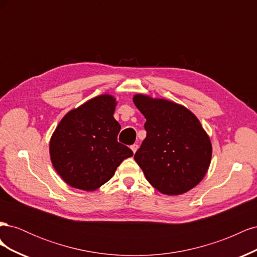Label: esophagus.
Instances as JSON below:
<instances>
[{
    "label": "esophagus",
    "instance_id": "obj_1",
    "mask_svg": "<svg viewBox=\"0 0 257 257\" xmlns=\"http://www.w3.org/2000/svg\"><path fill=\"white\" fill-rule=\"evenodd\" d=\"M131 149H132V151H133L134 153H136V151H137V149H138V145H137V144L132 145V146H131Z\"/></svg>",
    "mask_w": 257,
    "mask_h": 257
}]
</instances>
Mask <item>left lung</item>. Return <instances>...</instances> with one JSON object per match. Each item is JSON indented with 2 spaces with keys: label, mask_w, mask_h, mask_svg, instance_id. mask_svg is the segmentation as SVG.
I'll list each match as a JSON object with an SVG mask.
<instances>
[{
  "label": "left lung",
  "mask_w": 257,
  "mask_h": 257,
  "mask_svg": "<svg viewBox=\"0 0 257 257\" xmlns=\"http://www.w3.org/2000/svg\"><path fill=\"white\" fill-rule=\"evenodd\" d=\"M147 137L134 155L149 183L166 195L196 186L211 162L212 147L200 122L188 108L167 99L136 94Z\"/></svg>",
  "instance_id": "left-lung-1"
}]
</instances>
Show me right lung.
Here are the masks:
<instances>
[{"label": "right lung", "instance_id": "1", "mask_svg": "<svg viewBox=\"0 0 257 257\" xmlns=\"http://www.w3.org/2000/svg\"><path fill=\"white\" fill-rule=\"evenodd\" d=\"M115 98L99 95L73 109L51 136L52 165L75 189L94 191L110 180L123 160L133 155L118 142L120 124L113 118Z\"/></svg>", "mask_w": 257, "mask_h": 257}]
</instances>
